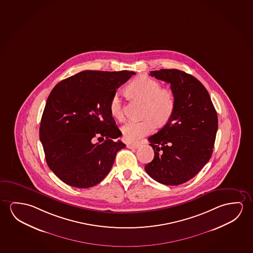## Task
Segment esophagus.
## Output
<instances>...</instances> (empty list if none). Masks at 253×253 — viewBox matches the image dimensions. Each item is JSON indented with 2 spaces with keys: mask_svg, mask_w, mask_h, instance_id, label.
I'll use <instances>...</instances> for the list:
<instances>
[{
  "mask_svg": "<svg viewBox=\"0 0 253 253\" xmlns=\"http://www.w3.org/2000/svg\"><path fill=\"white\" fill-rule=\"evenodd\" d=\"M140 146V144H132V143H128L127 144V147L128 149H136V148H138Z\"/></svg>",
  "mask_w": 253,
  "mask_h": 253,
  "instance_id": "1",
  "label": "esophagus"
}]
</instances>
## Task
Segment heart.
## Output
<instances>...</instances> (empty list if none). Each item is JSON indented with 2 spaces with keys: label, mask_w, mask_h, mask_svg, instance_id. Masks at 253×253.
Returning a JSON list of instances; mask_svg holds the SVG:
<instances>
[{
  "label": "heart",
  "mask_w": 253,
  "mask_h": 253,
  "mask_svg": "<svg viewBox=\"0 0 253 253\" xmlns=\"http://www.w3.org/2000/svg\"><path fill=\"white\" fill-rule=\"evenodd\" d=\"M133 97L145 102L142 121H130L123 126L122 132L126 140L135 142L153 132L157 125H166L174 114L176 98L171 90L162 89L159 82L147 76H138L127 86ZM109 110L117 120L125 119L123 103L119 93L113 95Z\"/></svg>",
  "instance_id": "1"
}]
</instances>
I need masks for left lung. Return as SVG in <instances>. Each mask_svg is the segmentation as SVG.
Returning <instances> with one entry per match:
<instances>
[{
    "label": "left lung",
    "mask_w": 253,
    "mask_h": 253,
    "mask_svg": "<svg viewBox=\"0 0 253 253\" xmlns=\"http://www.w3.org/2000/svg\"><path fill=\"white\" fill-rule=\"evenodd\" d=\"M150 75L170 83L176 108L168 124L148 138L154 158L144 170L158 182L178 186L193 179L210 160L217 114L205 86L191 74L161 69Z\"/></svg>",
    "instance_id": "left-lung-1"
}]
</instances>
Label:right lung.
<instances>
[{"label": "right lung", "mask_w": 253, "mask_h": 253, "mask_svg": "<svg viewBox=\"0 0 253 253\" xmlns=\"http://www.w3.org/2000/svg\"><path fill=\"white\" fill-rule=\"evenodd\" d=\"M134 74L129 71H83L51 90L39 137L48 167L63 182L88 188L109 173L117 152L126 146L117 139L122 132L109 102L117 88Z\"/></svg>", "instance_id": "add662e5"}]
</instances>
